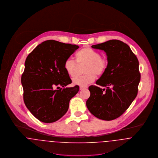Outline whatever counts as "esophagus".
Wrapping results in <instances>:
<instances>
[{
    "mask_svg": "<svg viewBox=\"0 0 158 158\" xmlns=\"http://www.w3.org/2000/svg\"><path fill=\"white\" fill-rule=\"evenodd\" d=\"M86 88H87V86H83V87H80V88H79V89H80L81 90H82V89H86Z\"/></svg>",
    "mask_w": 158,
    "mask_h": 158,
    "instance_id": "1",
    "label": "esophagus"
}]
</instances>
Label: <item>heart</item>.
Listing matches in <instances>:
<instances>
[{
  "mask_svg": "<svg viewBox=\"0 0 158 158\" xmlns=\"http://www.w3.org/2000/svg\"><path fill=\"white\" fill-rule=\"evenodd\" d=\"M76 59L79 65L86 64L84 76H77L73 79V84L81 87L87 86L93 82L96 75L102 76L107 70L108 61L105 57L91 48H84L76 54ZM77 62L69 57L65 61L64 69L70 76H74L77 69Z\"/></svg>",
  "mask_w": 158,
  "mask_h": 158,
  "instance_id": "obj_1",
  "label": "heart"
}]
</instances>
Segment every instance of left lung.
Masks as SVG:
<instances>
[{"instance_id":"left-lung-1","label":"left lung","mask_w":158,"mask_h":158,"mask_svg":"<svg viewBox=\"0 0 158 158\" xmlns=\"http://www.w3.org/2000/svg\"><path fill=\"white\" fill-rule=\"evenodd\" d=\"M91 47L105 52L108 65L96 82L104 88L89 86L90 96L86 105L95 117L111 121L121 116L138 94L139 61L130 47L119 40H110Z\"/></svg>"}]
</instances>
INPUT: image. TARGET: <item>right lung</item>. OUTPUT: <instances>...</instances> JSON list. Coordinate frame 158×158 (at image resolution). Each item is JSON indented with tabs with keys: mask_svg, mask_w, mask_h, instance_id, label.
<instances>
[{
	"mask_svg": "<svg viewBox=\"0 0 158 158\" xmlns=\"http://www.w3.org/2000/svg\"><path fill=\"white\" fill-rule=\"evenodd\" d=\"M78 48L76 45L48 40L27 56L21 77L23 101L40 121L52 123L60 119L68 111L71 99L79 91L78 85L65 87L71 79L64 69L66 59ZM56 87L60 89H54Z\"/></svg>",
	"mask_w": 158,
	"mask_h": 158,
	"instance_id": "right-lung-1",
	"label": "right lung"
}]
</instances>
